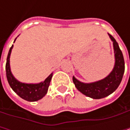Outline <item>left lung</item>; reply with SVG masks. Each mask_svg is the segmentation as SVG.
<instances>
[{"mask_svg": "<svg viewBox=\"0 0 130 130\" xmlns=\"http://www.w3.org/2000/svg\"><path fill=\"white\" fill-rule=\"evenodd\" d=\"M109 37L113 41L115 56V65L110 74L103 80L91 84L82 83L73 77V82L76 88L85 95L92 99H102L114 92L119 87L124 73L125 63L123 53L116 40L110 34Z\"/></svg>", "mask_w": 130, "mask_h": 130, "instance_id": "8db88e82", "label": "left lung"}]
</instances>
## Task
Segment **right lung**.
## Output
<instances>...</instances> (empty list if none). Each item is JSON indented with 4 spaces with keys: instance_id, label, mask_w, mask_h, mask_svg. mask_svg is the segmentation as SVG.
Wrapping results in <instances>:
<instances>
[{
    "instance_id": "right-lung-1",
    "label": "right lung",
    "mask_w": 130,
    "mask_h": 130,
    "mask_svg": "<svg viewBox=\"0 0 130 130\" xmlns=\"http://www.w3.org/2000/svg\"><path fill=\"white\" fill-rule=\"evenodd\" d=\"M13 46V45L10 49L7 59V63H6V74H7V78L8 83L10 87L13 89V90L22 99L28 102L38 101L42 99L46 94L53 74H51L43 82H41L37 84H24L18 81L13 76L10 67V56Z\"/></svg>"
}]
</instances>
